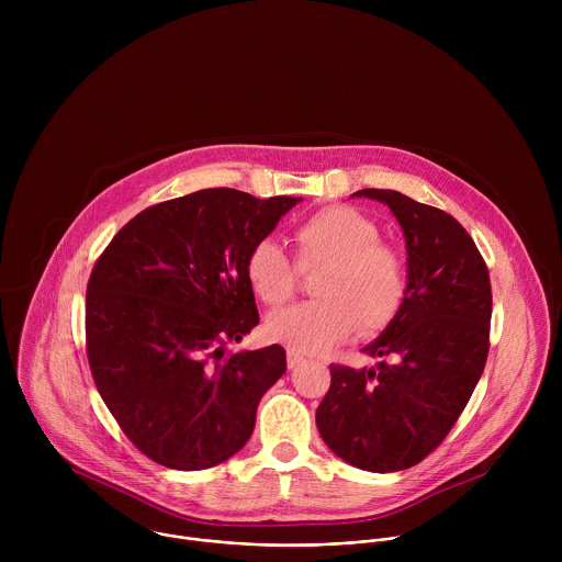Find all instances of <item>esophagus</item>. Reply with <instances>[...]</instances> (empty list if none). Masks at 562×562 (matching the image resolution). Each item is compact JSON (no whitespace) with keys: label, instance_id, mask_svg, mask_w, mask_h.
I'll return each instance as SVG.
<instances>
[{"label":"esophagus","instance_id":"1","mask_svg":"<svg viewBox=\"0 0 562 562\" xmlns=\"http://www.w3.org/2000/svg\"><path fill=\"white\" fill-rule=\"evenodd\" d=\"M302 362H304V356H302V353H297V351H293V349L286 351V364H289V369H295V367L302 364Z\"/></svg>","mask_w":562,"mask_h":562}]
</instances>
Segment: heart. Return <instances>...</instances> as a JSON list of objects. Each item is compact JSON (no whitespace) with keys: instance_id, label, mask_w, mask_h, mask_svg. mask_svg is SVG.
<instances>
[{"instance_id":"heart-1","label":"heart","mask_w":562,"mask_h":562,"mask_svg":"<svg viewBox=\"0 0 562 562\" xmlns=\"http://www.w3.org/2000/svg\"><path fill=\"white\" fill-rule=\"evenodd\" d=\"M373 220L351 206H329L295 228L302 269L325 267L313 284L319 300L273 313L267 331L297 353H323L358 327L362 334L384 329L407 295L405 260L378 243ZM247 280L267 304H282L295 289V265L273 239H260L247 256Z\"/></svg>"}]
</instances>
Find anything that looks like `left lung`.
I'll return each instance as SVG.
<instances>
[{
	"mask_svg": "<svg viewBox=\"0 0 562 562\" xmlns=\"http://www.w3.org/2000/svg\"><path fill=\"white\" fill-rule=\"evenodd\" d=\"M382 202L407 247V295L384 331L362 347L373 367L331 364L317 431L345 462L389 473L427 458L456 425L490 351L492 284L473 239L449 213L389 189Z\"/></svg>",
	"mask_w": 562,
	"mask_h": 562,
	"instance_id": "1",
	"label": "left lung"
}]
</instances>
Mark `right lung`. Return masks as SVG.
<instances>
[{"label":"right lung","instance_id":"add662e5","mask_svg":"<svg viewBox=\"0 0 562 562\" xmlns=\"http://www.w3.org/2000/svg\"><path fill=\"white\" fill-rule=\"evenodd\" d=\"M302 198L204 189L148 206L87 286V351L109 412L150 460L200 471L247 445L280 345L231 351L260 323L247 256Z\"/></svg>","mask_w":562,"mask_h":562}]
</instances>
